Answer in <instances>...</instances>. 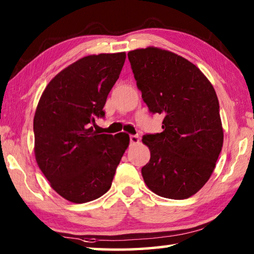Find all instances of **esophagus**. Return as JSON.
Here are the masks:
<instances>
[{"instance_id":"34e87169","label":"esophagus","mask_w":254,"mask_h":254,"mask_svg":"<svg viewBox=\"0 0 254 254\" xmlns=\"http://www.w3.org/2000/svg\"><path fill=\"white\" fill-rule=\"evenodd\" d=\"M130 141H131V143H133V144H134V143H137V142H139V136H137V135H134V134H131L130 135Z\"/></svg>"}]
</instances>
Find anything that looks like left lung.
Segmentation results:
<instances>
[{
  "instance_id": "8db88e82",
  "label": "left lung",
  "mask_w": 254,
  "mask_h": 254,
  "mask_svg": "<svg viewBox=\"0 0 254 254\" xmlns=\"http://www.w3.org/2000/svg\"><path fill=\"white\" fill-rule=\"evenodd\" d=\"M136 86L152 114H162V132L145 134L149 162L141 173L150 190L185 199L207 183L223 147L215 89L194 64L153 47L127 54Z\"/></svg>"
}]
</instances>
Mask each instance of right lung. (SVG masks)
<instances>
[{
  "mask_svg": "<svg viewBox=\"0 0 254 254\" xmlns=\"http://www.w3.org/2000/svg\"><path fill=\"white\" fill-rule=\"evenodd\" d=\"M126 53L84 57L47 85L33 119L34 154L51 187L76 204L109 190L130 142L127 133L97 134L107 95L120 76Z\"/></svg>",
  "mask_w": 254,
  "mask_h": 254,
  "instance_id": "right-lung-1",
  "label": "right lung"
}]
</instances>
